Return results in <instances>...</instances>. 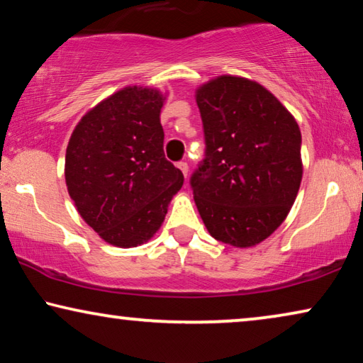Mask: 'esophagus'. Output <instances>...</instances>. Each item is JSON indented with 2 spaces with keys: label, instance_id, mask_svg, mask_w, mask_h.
Segmentation results:
<instances>
[{
  "label": "esophagus",
  "instance_id": "34e87169",
  "mask_svg": "<svg viewBox=\"0 0 363 363\" xmlns=\"http://www.w3.org/2000/svg\"><path fill=\"white\" fill-rule=\"evenodd\" d=\"M177 167H179V169L182 171V174H184V176H187V171H189V164L186 163V161H179V163H177Z\"/></svg>",
  "mask_w": 363,
  "mask_h": 363
}]
</instances>
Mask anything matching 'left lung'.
Returning a JSON list of instances; mask_svg holds the SVG:
<instances>
[{"label": "left lung", "instance_id": "8db88e82", "mask_svg": "<svg viewBox=\"0 0 363 363\" xmlns=\"http://www.w3.org/2000/svg\"><path fill=\"white\" fill-rule=\"evenodd\" d=\"M196 97L205 138L203 160L191 176L199 213L215 240L257 245L282 225L298 194V123L246 78H215Z\"/></svg>", "mask_w": 363, "mask_h": 363}]
</instances>
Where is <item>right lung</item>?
Listing matches in <instances>:
<instances>
[{
	"mask_svg": "<svg viewBox=\"0 0 363 363\" xmlns=\"http://www.w3.org/2000/svg\"><path fill=\"white\" fill-rule=\"evenodd\" d=\"M163 94L128 86L99 102L73 130L65 179L79 215L102 240L135 247L160 230L184 184L166 160Z\"/></svg>",
	"mask_w": 363,
	"mask_h": 363,
	"instance_id": "obj_1",
	"label": "right lung"
}]
</instances>
